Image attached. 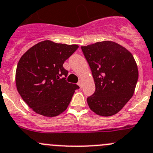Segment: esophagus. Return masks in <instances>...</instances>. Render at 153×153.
Listing matches in <instances>:
<instances>
[{"instance_id": "obj_1", "label": "esophagus", "mask_w": 153, "mask_h": 153, "mask_svg": "<svg viewBox=\"0 0 153 153\" xmlns=\"http://www.w3.org/2000/svg\"><path fill=\"white\" fill-rule=\"evenodd\" d=\"M78 85H79V87H80V88L82 87V81L81 80V79H80V80H79V82H78Z\"/></svg>"}]
</instances>
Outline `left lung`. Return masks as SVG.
<instances>
[{
	"mask_svg": "<svg viewBox=\"0 0 153 153\" xmlns=\"http://www.w3.org/2000/svg\"><path fill=\"white\" fill-rule=\"evenodd\" d=\"M92 71L96 91L87 98L89 108L100 116L114 115L134 95L138 68L128 50L104 41L81 47Z\"/></svg>",
	"mask_w": 153,
	"mask_h": 153,
	"instance_id": "1",
	"label": "left lung"
}]
</instances>
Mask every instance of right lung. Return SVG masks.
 Here are the masks:
<instances>
[{"label": "right lung", "mask_w": 153, "mask_h": 153, "mask_svg": "<svg viewBox=\"0 0 153 153\" xmlns=\"http://www.w3.org/2000/svg\"><path fill=\"white\" fill-rule=\"evenodd\" d=\"M78 48L46 40L33 46L19 59L16 71L17 91L37 114L55 117L68 107L79 87L67 82L68 71L63 64Z\"/></svg>", "instance_id": "obj_1"}]
</instances>
